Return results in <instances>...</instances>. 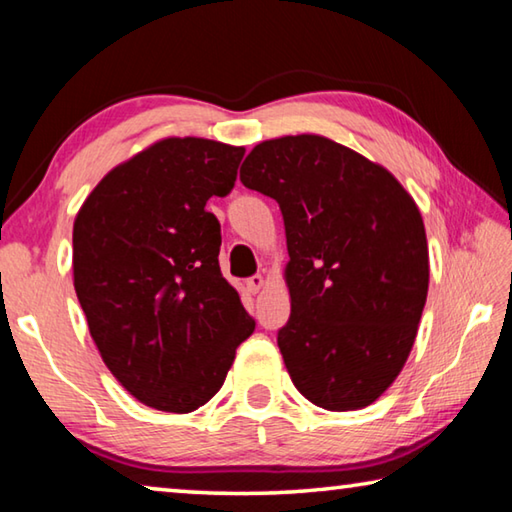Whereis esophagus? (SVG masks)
<instances>
[{"instance_id": "esophagus-1", "label": "esophagus", "mask_w": 512, "mask_h": 512, "mask_svg": "<svg viewBox=\"0 0 512 512\" xmlns=\"http://www.w3.org/2000/svg\"><path fill=\"white\" fill-rule=\"evenodd\" d=\"M246 287H248V291H250V293H259V291H262V287H264V277H262V275H253V277H248Z\"/></svg>"}]
</instances>
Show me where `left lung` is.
Returning <instances> with one entry per match:
<instances>
[{"label":"left lung","instance_id":"left-lung-1","mask_svg":"<svg viewBox=\"0 0 512 512\" xmlns=\"http://www.w3.org/2000/svg\"><path fill=\"white\" fill-rule=\"evenodd\" d=\"M241 183L284 219L291 316L277 348L291 381L327 411L372 404L400 375L427 302L418 205L384 167L320 135L257 144Z\"/></svg>","mask_w":512,"mask_h":512}]
</instances>
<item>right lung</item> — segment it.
Instances as JSON below:
<instances>
[{
    "label": "right lung",
    "instance_id": "right-lung-1",
    "mask_svg": "<svg viewBox=\"0 0 512 512\" xmlns=\"http://www.w3.org/2000/svg\"><path fill=\"white\" fill-rule=\"evenodd\" d=\"M244 146L169 137L112 169L74 221V289L108 370L146 406L189 413L255 329L219 268L205 203L235 187Z\"/></svg>",
    "mask_w": 512,
    "mask_h": 512
}]
</instances>
